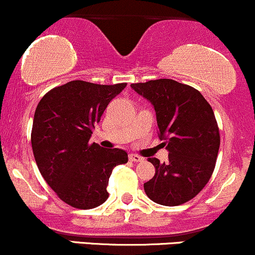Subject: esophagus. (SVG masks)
Returning <instances> with one entry per match:
<instances>
[{
  "instance_id": "34e87169",
  "label": "esophagus",
  "mask_w": 255,
  "mask_h": 255,
  "mask_svg": "<svg viewBox=\"0 0 255 255\" xmlns=\"http://www.w3.org/2000/svg\"><path fill=\"white\" fill-rule=\"evenodd\" d=\"M129 159L131 160V162H142V160H144V158L137 156V154H135V153H130Z\"/></svg>"
}]
</instances>
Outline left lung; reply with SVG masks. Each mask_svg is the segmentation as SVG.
<instances>
[{"label":"left lung","instance_id":"left-lung-1","mask_svg":"<svg viewBox=\"0 0 255 255\" xmlns=\"http://www.w3.org/2000/svg\"><path fill=\"white\" fill-rule=\"evenodd\" d=\"M156 111L158 135L169 151L168 162L150 158L156 174L144 183L146 195L164 206L189 201L215 170L221 144L211 105L198 90L172 79L131 84Z\"/></svg>","mask_w":255,"mask_h":255}]
</instances>
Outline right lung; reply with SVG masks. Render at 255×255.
I'll use <instances>...</instances> for the list:
<instances>
[{
	"label": "right lung",
	"mask_w": 255,
	"mask_h": 255,
	"mask_svg": "<svg viewBox=\"0 0 255 255\" xmlns=\"http://www.w3.org/2000/svg\"><path fill=\"white\" fill-rule=\"evenodd\" d=\"M126 85L69 81L49 91L37 105L31 142L38 169L58 198L75 209L103 204L113 169L128 162L121 148L90 144L92 129Z\"/></svg>",
	"instance_id": "right-lung-1"
}]
</instances>
